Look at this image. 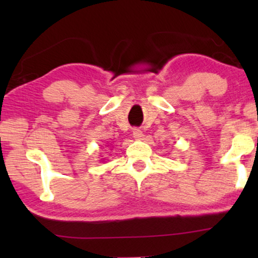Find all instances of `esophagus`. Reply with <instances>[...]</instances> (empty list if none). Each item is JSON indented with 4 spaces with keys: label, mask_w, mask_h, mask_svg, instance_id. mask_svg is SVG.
I'll return each mask as SVG.
<instances>
[{
    "label": "esophagus",
    "mask_w": 258,
    "mask_h": 258,
    "mask_svg": "<svg viewBox=\"0 0 258 258\" xmlns=\"http://www.w3.org/2000/svg\"><path fill=\"white\" fill-rule=\"evenodd\" d=\"M133 136L135 140H142L143 139V133L140 129H134L133 130Z\"/></svg>",
    "instance_id": "34e87169"
}]
</instances>
